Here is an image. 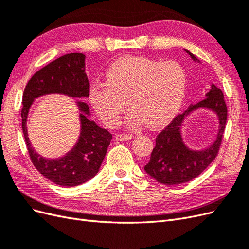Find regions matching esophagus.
<instances>
[{
	"label": "esophagus",
	"mask_w": 249,
	"mask_h": 249,
	"mask_svg": "<svg viewBox=\"0 0 249 249\" xmlns=\"http://www.w3.org/2000/svg\"><path fill=\"white\" fill-rule=\"evenodd\" d=\"M115 138L119 141H127V140H131L134 138L133 135H129V134H117Z\"/></svg>",
	"instance_id": "34e87169"
}]
</instances>
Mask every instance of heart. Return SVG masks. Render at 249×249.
I'll return each mask as SVG.
<instances>
[{"mask_svg": "<svg viewBox=\"0 0 249 249\" xmlns=\"http://www.w3.org/2000/svg\"><path fill=\"white\" fill-rule=\"evenodd\" d=\"M186 86V71L176 61L124 57L109 67L106 83L92 85L90 101L108 125L116 124L130 104L133 110L125 120L126 126L135 129L145 123L158 127L177 114Z\"/></svg>", "mask_w": 249, "mask_h": 249, "instance_id": "b5f03b06", "label": "heart"}]
</instances>
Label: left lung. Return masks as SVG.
<instances>
[{
	"instance_id": "8db88e82",
	"label": "left lung",
	"mask_w": 249,
	"mask_h": 249,
	"mask_svg": "<svg viewBox=\"0 0 249 249\" xmlns=\"http://www.w3.org/2000/svg\"><path fill=\"white\" fill-rule=\"evenodd\" d=\"M186 52L194 61L199 60L189 51ZM206 107L212 109L218 117L220 126L216 139L209 148L196 151L188 148L183 143L180 127L183 119L194 109ZM228 108L221 90L211 85L206 93V99L190 105L183 114L172 119V122L158 135L156 146L150 155L149 162L144 166L146 173L157 182L165 185H178L187 183L198 177L216 158L221 145V140L227 124Z\"/></svg>"
}]
</instances>
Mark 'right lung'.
Listing matches in <instances>:
<instances>
[{
    "label": "right lung",
    "instance_id": "1",
    "mask_svg": "<svg viewBox=\"0 0 249 249\" xmlns=\"http://www.w3.org/2000/svg\"><path fill=\"white\" fill-rule=\"evenodd\" d=\"M59 93L71 97L89 96V82L85 72V55L71 53L60 57L35 72L22 94L21 127L26 145L35 168L51 182L72 187L92 178L102 165L112 135L90 119L88 105L77 102L80 110L81 133L71 152L59 159H47L31 146L27 133V118L36 97Z\"/></svg>",
    "mask_w": 249,
    "mask_h": 249
}]
</instances>
